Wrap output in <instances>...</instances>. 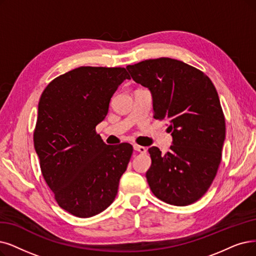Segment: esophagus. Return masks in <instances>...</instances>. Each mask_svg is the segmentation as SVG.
Returning a JSON list of instances; mask_svg holds the SVG:
<instances>
[{
	"label": "esophagus",
	"mask_w": 256,
	"mask_h": 256,
	"mask_svg": "<svg viewBox=\"0 0 256 256\" xmlns=\"http://www.w3.org/2000/svg\"><path fill=\"white\" fill-rule=\"evenodd\" d=\"M134 148L136 151H138V152H140V153H146V151H147L146 147L140 146V145H138V144H134Z\"/></svg>",
	"instance_id": "34e87169"
}]
</instances>
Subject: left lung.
<instances>
[{"label":"left lung","instance_id":"obj_1","mask_svg":"<svg viewBox=\"0 0 256 256\" xmlns=\"http://www.w3.org/2000/svg\"><path fill=\"white\" fill-rule=\"evenodd\" d=\"M127 69L150 89L153 118L168 120L172 132L173 145L165 156L158 147L148 149L146 178L152 193L170 205L196 202L216 178L226 136L216 87L202 71L176 58L145 60Z\"/></svg>","mask_w":256,"mask_h":256}]
</instances>
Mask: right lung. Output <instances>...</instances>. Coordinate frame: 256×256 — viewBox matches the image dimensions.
<instances>
[{"label":"right lung","instance_id":"right-lung-1","mask_svg":"<svg viewBox=\"0 0 256 256\" xmlns=\"http://www.w3.org/2000/svg\"><path fill=\"white\" fill-rule=\"evenodd\" d=\"M122 67L82 66L52 80L38 102L34 144L58 206L91 218L114 200L134 152L128 142L106 145L96 127L124 80Z\"/></svg>","mask_w":256,"mask_h":256}]
</instances>
